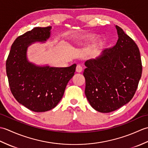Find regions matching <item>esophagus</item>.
<instances>
[{
    "mask_svg": "<svg viewBox=\"0 0 148 148\" xmlns=\"http://www.w3.org/2000/svg\"><path fill=\"white\" fill-rule=\"evenodd\" d=\"M76 70L77 72H81L83 71V67L81 65H77V67H76Z\"/></svg>",
    "mask_w": 148,
    "mask_h": 148,
    "instance_id": "esophagus-1",
    "label": "esophagus"
}]
</instances>
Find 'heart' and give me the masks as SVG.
Returning <instances> with one entry per match:
<instances>
[{"mask_svg": "<svg viewBox=\"0 0 148 148\" xmlns=\"http://www.w3.org/2000/svg\"><path fill=\"white\" fill-rule=\"evenodd\" d=\"M82 39L83 42H88V41H90V40H92V37L90 36H87L82 37V39Z\"/></svg>", "mask_w": 148, "mask_h": 148, "instance_id": "b5f03b06", "label": "heart"}]
</instances>
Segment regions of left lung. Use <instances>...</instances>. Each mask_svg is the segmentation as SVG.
Segmentation results:
<instances>
[{"label": "left lung", "mask_w": 148, "mask_h": 148, "mask_svg": "<svg viewBox=\"0 0 148 148\" xmlns=\"http://www.w3.org/2000/svg\"><path fill=\"white\" fill-rule=\"evenodd\" d=\"M118 39L96 59L85 62V95L96 111L108 113L133 98L143 71L139 48L121 28L116 25Z\"/></svg>", "instance_id": "left-lung-1"}]
</instances>
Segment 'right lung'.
I'll return each mask as SVG.
<instances>
[{
    "label": "right lung",
    "mask_w": 148,
    "mask_h": 148,
    "mask_svg": "<svg viewBox=\"0 0 148 148\" xmlns=\"http://www.w3.org/2000/svg\"><path fill=\"white\" fill-rule=\"evenodd\" d=\"M51 28L36 27L18 37L6 60V73L12 95L21 104L37 112L56 107L76 71V64L68 67H41L27 61V47L37 40L48 39Z\"/></svg>",
    "instance_id": "add662e5"
}]
</instances>
